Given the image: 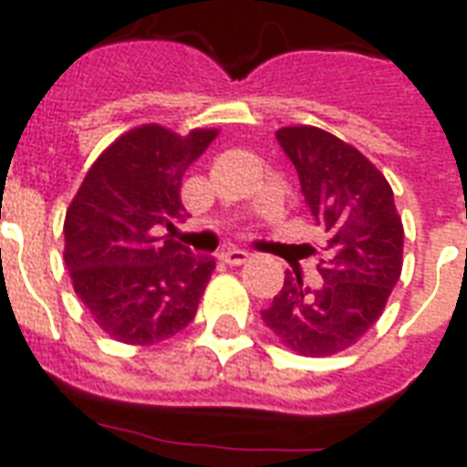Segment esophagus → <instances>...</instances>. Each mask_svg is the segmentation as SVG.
<instances>
[{
	"label": "esophagus",
	"mask_w": 467,
	"mask_h": 467,
	"mask_svg": "<svg viewBox=\"0 0 467 467\" xmlns=\"http://www.w3.org/2000/svg\"><path fill=\"white\" fill-rule=\"evenodd\" d=\"M220 259L225 264H230V266H242V264L247 262L249 254L244 252V249H237V247H227L220 252Z\"/></svg>",
	"instance_id": "obj_1"
}]
</instances>
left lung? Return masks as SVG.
Instances as JSON below:
<instances>
[{
  "label": "left lung",
  "instance_id": "8db88e82",
  "mask_svg": "<svg viewBox=\"0 0 467 467\" xmlns=\"http://www.w3.org/2000/svg\"><path fill=\"white\" fill-rule=\"evenodd\" d=\"M276 138L327 240L322 285L310 291L285 274L262 319L296 354H341L383 315L402 274L405 227L388 179L354 145L315 126H285Z\"/></svg>",
  "mask_w": 467,
  "mask_h": 467
}]
</instances>
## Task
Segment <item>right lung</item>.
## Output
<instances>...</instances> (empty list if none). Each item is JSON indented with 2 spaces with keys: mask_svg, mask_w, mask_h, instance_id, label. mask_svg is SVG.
Instances as JSON below:
<instances>
[{
  "mask_svg": "<svg viewBox=\"0 0 467 467\" xmlns=\"http://www.w3.org/2000/svg\"><path fill=\"white\" fill-rule=\"evenodd\" d=\"M215 138L218 128H130L97 157L69 203L62 254L72 288L120 344L152 347L196 317L215 259L161 233L186 218L182 179Z\"/></svg>",
  "mask_w": 467,
  "mask_h": 467,
  "instance_id": "1",
  "label": "right lung"
}]
</instances>
